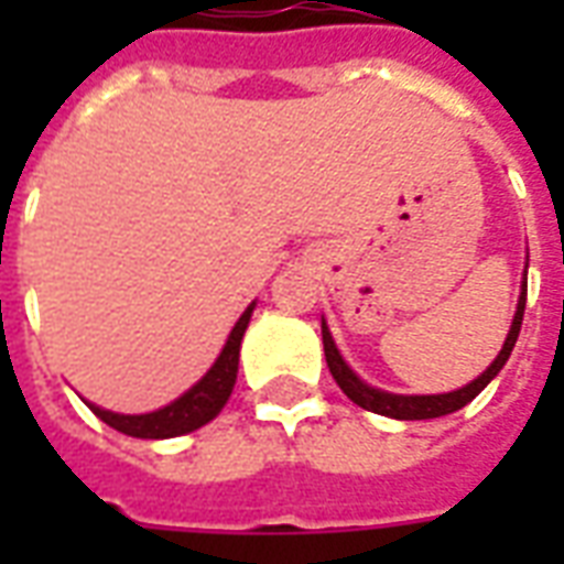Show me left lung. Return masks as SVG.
I'll use <instances>...</instances> for the list:
<instances>
[{"label": "left lung", "instance_id": "obj_1", "mask_svg": "<svg viewBox=\"0 0 564 564\" xmlns=\"http://www.w3.org/2000/svg\"><path fill=\"white\" fill-rule=\"evenodd\" d=\"M522 311H525V281H522L517 314H513L508 338H505V347L498 350L496 362L486 368L480 378L471 380L468 387L444 392V395H395V392H383V390H375V387H368L366 380L356 378L354 368L344 362L341 354H338V347H335V341H332L329 326L323 323V350H326V366H329L332 378H335V383L341 387L344 395H347L354 404H359V408L371 411V414L392 416V420H435V416H447L453 414V411L465 408V404L471 402L474 395H480V390H484L486 383H489V380L496 378L498 371L505 368V362L510 359V350H513V344H517V338H520Z\"/></svg>", "mask_w": 564, "mask_h": 564}]
</instances>
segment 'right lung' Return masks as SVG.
I'll list each match as a JSON object with an SVG mask.
<instances>
[{"label": "right lung", "instance_id": "1", "mask_svg": "<svg viewBox=\"0 0 564 564\" xmlns=\"http://www.w3.org/2000/svg\"><path fill=\"white\" fill-rule=\"evenodd\" d=\"M250 314H253V305L238 317L235 329L226 338V347L217 356V362L210 366L208 375L198 380L196 387H189L181 399H174L172 404H165L153 414H115V411H105V408H96V404H90V411L117 432L132 437H150V441L177 437L202 429V425L220 414L223 404L229 402V395H232L235 378H238V350H241V338H245Z\"/></svg>", "mask_w": 564, "mask_h": 564}]
</instances>
